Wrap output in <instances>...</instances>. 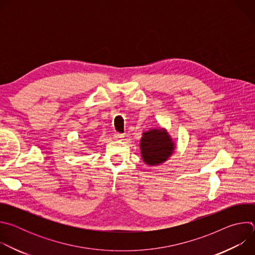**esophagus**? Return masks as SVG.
Wrapping results in <instances>:
<instances>
[{"instance_id":"obj_1","label":"esophagus","mask_w":255,"mask_h":255,"mask_svg":"<svg viewBox=\"0 0 255 255\" xmlns=\"http://www.w3.org/2000/svg\"><path fill=\"white\" fill-rule=\"evenodd\" d=\"M125 137L124 134H121V133H115L114 134V139L115 140H123Z\"/></svg>"}]
</instances>
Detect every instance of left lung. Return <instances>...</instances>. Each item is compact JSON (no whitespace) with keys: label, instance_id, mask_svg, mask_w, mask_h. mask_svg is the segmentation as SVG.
Returning <instances> with one entry per match:
<instances>
[{"label":"left lung","instance_id":"8db88e82","mask_svg":"<svg viewBox=\"0 0 255 255\" xmlns=\"http://www.w3.org/2000/svg\"><path fill=\"white\" fill-rule=\"evenodd\" d=\"M175 149L174 142L164 128L145 131L140 139L141 157L145 164L158 165L165 162Z\"/></svg>","mask_w":255,"mask_h":255}]
</instances>
